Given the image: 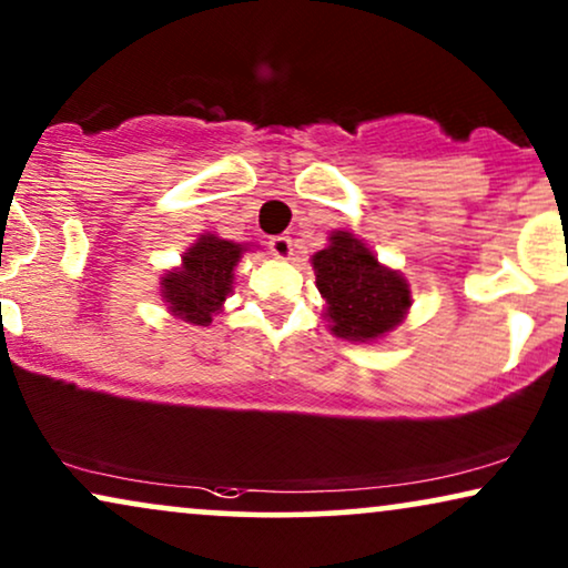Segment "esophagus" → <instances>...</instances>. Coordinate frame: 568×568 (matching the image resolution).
<instances>
[{"mask_svg": "<svg viewBox=\"0 0 568 568\" xmlns=\"http://www.w3.org/2000/svg\"><path fill=\"white\" fill-rule=\"evenodd\" d=\"M270 251L277 256V260H291L293 256L291 235H275V239H270Z\"/></svg>", "mask_w": 568, "mask_h": 568, "instance_id": "obj_1", "label": "esophagus"}]
</instances>
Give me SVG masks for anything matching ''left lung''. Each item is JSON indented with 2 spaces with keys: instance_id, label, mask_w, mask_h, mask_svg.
I'll return each instance as SVG.
<instances>
[{
  "instance_id": "8db88e82",
  "label": "left lung",
  "mask_w": 568,
  "mask_h": 568,
  "mask_svg": "<svg viewBox=\"0 0 568 568\" xmlns=\"http://www.w3.org/2000/svg\"><path fill=\"white\" fill-rule=\"evenodd\" d=\"M312 264L337 337L372 341L396 327L412 306L404 277L385 270L351 233L337 231L329 246L314 254Z\"/></svg>"
}]
</instances>
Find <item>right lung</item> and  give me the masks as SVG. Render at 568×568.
I'll return each instance as SVG.
<instances>
[{
  "instance_id": "obj_1",
  "label": "right lung",
  "mask_w": 568,
  "mask_h": 568,
  "mask_svg": "<svg viewBox=\"0 0 568 568\" xmlns=\"http://www.w3.org/2000/svg\"><path fill=\"white\" fill-rule=\"evenodd\" d=\"M243 248L217 235H201L199 243L185 251L183 267L162 277V298L170 312L191 325H210L212 314L233 288V270Z\"/></svg>"
}]
</instances>
